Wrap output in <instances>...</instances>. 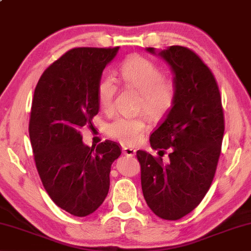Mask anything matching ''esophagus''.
Instances as JSON below:
<instances>
[{"label":"esophagus","mask_w":251,"mask_h":251,"mask_svg":"<svg viewBox=\"0 0 251 251\" xmlns=\"http://www.w3.org/2000/svg\"><path fill=\"white\" fill-rule=\"evenodd\" d=\"M122 152H124V154L126 156H134L135 155V150L131 149V148H124Z\"/></svg>","instance_id":"esophagus-1"}]
</instances>
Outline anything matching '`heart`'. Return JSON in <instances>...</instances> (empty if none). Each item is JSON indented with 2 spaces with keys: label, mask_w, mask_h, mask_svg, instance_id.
<instances>
[{
  "label": "heart",
  "mask_w": 251,
  "mask_h": 251,
  "mask_svg": "<svg viewBox=\"0 0 251 251\" xmlns=\"http://www.w3.org/2000/svg\"><path fill=\"white\" fill-rule=\"evenodd\" d=\"M120 81L126 87L140 93L138 111L144 112L151 120H159L172 110L176 100V87L157 65L143 56H131L120 67ZM118 92L117 79L106 75L98 83L97 98L101 109L110 112ZM146 130L143 118H117L108 126L107 132L112 139L125 145H134Z\"/></svg>",
  "instance_id": "obj_1"
}]
</instances>
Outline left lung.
Instances as JSON below:
<instances>
[{
    "instance_id": "left-lung-1",
    "label": "left lung",
    "mask_w": 251,
    "mask_h": 251,
    "mask_svg": "<svg viewBox=\"0 0 251 251\" xmlns=\"http://www.w3.org/2000/svg\"><path fill=\"white\" fill-rule=\"evenodd\" d=\"M155 54L154 48H146ZM174 73L176 100L156 130L151 146L138 151L144 199L160 219L176 221L200 204L213 181L224 135L219 85L195 51L172 46L158 51ZM170 160L162 162L166 150Z\"/></svg>"
}]
</instances>
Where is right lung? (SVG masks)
Instances as JSON below:
<instances>
[{
    "instance_id": "add662e5",
    "label": "right lung",
    "mask_w": 251,
    "mask_h": 251,
    "mask_svg": "<svg viewBox=\"0 0 251 251\" xmlns=\"http://www.w3.org/2000/svg\"><path fill=\"white\" fill-rule=\"evenodd\" d=\"M118 50L71 49L42 73L35 88L28 130L36 167L51 200L74 216H87L101 205L111 164L121 154L116 142L89 148L81 135L98 113V83Z\"/></svg>"
}]
</instances>
